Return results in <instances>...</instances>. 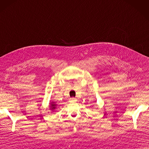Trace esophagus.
I'll use <instances>...</instances> for the list:
<instances>
[{
  "mask_svg": "<svg viewBox=\"0 0 149 149\" xmlns=\"http://www.w3.org/2000/svg\"><path fill=\"white\" fill-rule=\"evenodd\" d=\"M70 101H77V99L74 98V97H72V98H70Z\"/></svg>",
  "mask_w": 149,
  "mask_h": 149,
  "instance_id": "obj_1",
  "label": "esophagus"
}]
</instances>
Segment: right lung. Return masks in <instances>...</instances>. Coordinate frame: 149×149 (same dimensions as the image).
Instances as JSON below:
<instances>
[{
  "label": "right lung",
  "instance_id": "add662e5",
  "mask_svg": "<svg viewBox=\"0 0 149 149\" xmlns=\"http://www.w3.org/2000/svg\"><path fill=\"white\" fill-rule=\"evenodd\" d=\"M56 104H55V102H51V103H50V106H49V107H50V108H49V109H51V110L53 111V110H54L56 108Z\"/></svg>",
  "mask_w": 149,
  "mask_h": 149
}]
</instances>
